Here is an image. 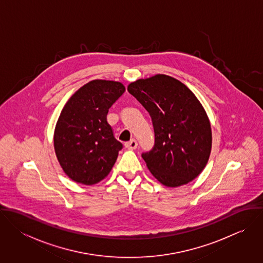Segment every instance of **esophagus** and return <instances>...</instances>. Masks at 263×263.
Listing matches in <instances>:
<instances>
[{
    "label": "esophagus",
    "instance_id": "34e87169",
    "mask_svg": "<svg viewBox=\"0 0 263 263\" xmlns=\"http://www.w3.org/2000/svg\"><path fill=\"white\" fill-rule=\"evenodd\" d=\"M124 146H125V148H127V149H129V150H135V149H137V147H138V142H137L135 139H133V140H130L129 142L125 143Z\"/></svg>",
    "mask_w": 263,
    "mask_h": 263
}]
</instances>
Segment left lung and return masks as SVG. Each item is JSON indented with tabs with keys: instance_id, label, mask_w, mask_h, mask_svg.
Segmentation results:
<instances>
[{
	"instance_id": "obj_1",
	"label": "left lung",
	"mask_w": 263,
	"mask_h": 263,
	"mask_svg": "<svg viewBox=\"0 0 263 263\" xmlns=\"http://www.w3.org/2000/svg\"><path fill=\"white\" fill-rule=\"evenodd\" d=\"M127 90L152 118L155 144L142 154L151 173L169 187L196 178L210 158L212 129L195 95L166 75L138 80Z\"/></svg>"
}]
</instances>
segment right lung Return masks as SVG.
Returning <instances> with one entry per match:
<instances>
[{"mask_svg":"<svg viewBox=\"0 0 263 263\" xmlns=\"http://www.w3.org/2000/svg\"><path fill=\"white\" fill-rule=\"evenodd\" d=\"M125 88L119 82L94 80L69 99L57 122L54 150L65 173L92 185L112 169L123 145L114 137L107 113Z\"/></svg>","mask_w":263,"mask_h":263,"instance_id":"obj_1","label":"right lung"}]
</instances>
